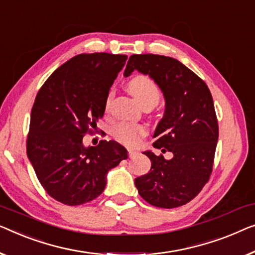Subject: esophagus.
I'll list each match as a JSON object with an SVG mask.
<instances>
[{
	"label": "esophagus",
	"instance_id": "34e87169",
	"mask_svg": "<svg viewBox=\"0 0 255 255\" xmlns=\"http://www.w3.org/2000/svg\"><path fill=\"white\" fill-rule=\"evenodd\" d=\"M136 154H138V152L134 149H128V156H130V158H133L136 156Z\"/></svg>",
	"mask_w": 255,
	"mask_h": 255
}]
</instances>
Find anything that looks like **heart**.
Returning a JSON list of instances; mask_svg holds the SVG:
<instances>
[{
    "mask_svg": "<svg viewBox=\"0 0 255 255\" xmlns=\"http://www.w3.org/2000/svg\"><path fill=\"white\" fill-rule=\"evenodd\" d=\"M128 90L142 107H155L161 99V92L152 79L146 76H136L128 83ZM110 95L107 99L105 108L108 110ZM147 133V128L141 124L121 122L112 128V134L117 141L127 146H136L140 139Z\"/></svg>",
    "mask_w": 255,
    "mask_h": 255,
    "instance_id": "1",
    "label": "heart"
}]
</instances>
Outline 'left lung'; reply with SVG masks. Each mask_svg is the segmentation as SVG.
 I'll return each mask as SVG.
<instances>
[{"label": "left lung", "mask_w": 255, "mask_h": 255, "mask_svg": "<svg viewBox=\"0 0 255 255\" xmlns=\"http://www.w3.org/2000/svg\"><path fill=\"white\" fill-rule=\"evenodd\" d=\"M136 71L149 76L160 87L165 109L155 128L153 143L170 160L152 150L146 175L134 179L140 197L160 208H175L197 197L208 182L219 140V125L207 85L179 61L162 55H132L124 77Z\"/></svg>", "instance_id": "left-lung-1"}]
</instances>
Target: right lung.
<instances>
[{
	"instance_id": "add662e5",
	"label": "right lung",
	"mask_w": 255,
	"mask_h": 255,
	"mask_svg": "<svg viewBox=\"0 0 255 255\" xmlns=\"http://www.w3.org/2000/svg\"><path fill=\"white\" fill-rule=\"evenodd\" d=\"M127 55L80 54L51 73L36 94L27 136V157L40 184L55 200L78 206L98 198L107 173L128 158L117 141L86 147L97 128L114 80Z\"/></svg>"
}]
</instances>
